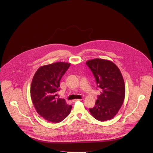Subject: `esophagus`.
I'll use <instances>...</instances> for the list:
<instances>
[{"label": "esophagus", "mask_w": 153, "mask_h": 153, "mask_svg": "<svg viewBox=\"0 0 153 153\" xmlns=\"http://www.w3.org/2000/svg\"><path fill=\"white\" fill-rule=\"evenodd\" d=\"M83 99H75V100H72V102H76V101H81V100H82Z\"/></svg>", "instance_id": "34e87169"}]
</instances>
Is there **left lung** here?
Listing matches in <instances>:
<instances>
[{"mask_svg": "<svg viewBox=\"0 0 153 153\" xmlns=\"http://www.w3.org/2000/svg\"><path fill=\"white\" fill-rule=\"evenodd\" d=\"M93 74L97 86L102 90L95 106L89 109L92 116L100 121L110 120L118 113L125 96L122 74L116 65L109 60L94 59L86 62Z\"/></svg>", "mask_w": 153, "mask_h": 153, "instance_id": "left-lung-1", "label": "left lung"}]
</instances>
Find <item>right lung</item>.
I'll list each match as a JSON object with an SVG mask.
<instances>
[{
	"label": "right lung",
	"instance_id": "add662e5",
	"mask_svg": "<svg viewBox=\"0 0 153 153\" xmlns=\"http://www.w3.org/2000/svg\"><path fill=\"white\" fill-rule=\"evenodd\" d=\"M71 63L56 62L39 68L31 82L30 93L37 113L48 122L59 123L69 114L72 106L63 98H56L62 76Z\"/></svg>",
	"mask_w": 153,
	"mask_h": 153
}]
</instances>
